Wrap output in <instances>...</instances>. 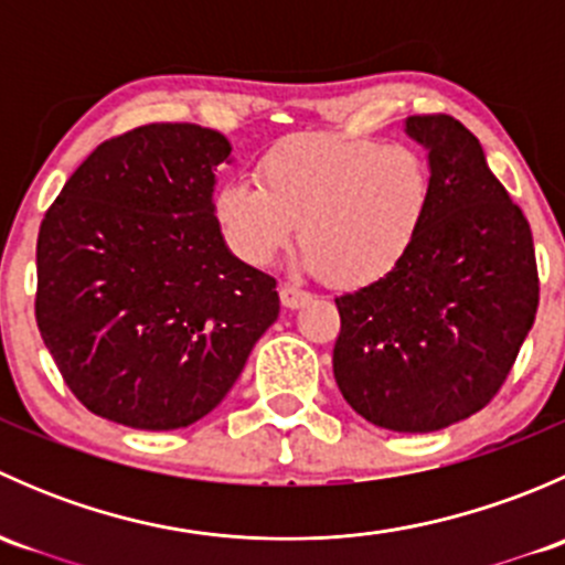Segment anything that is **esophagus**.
Masks as SVG:
<instances>
[{
    "mask_svg": "<svg viewBox=\"0 0 565 565\" xmlns=\"http://www.w3.org/2000/svg\"><path fill=\"white\" fill-rule=\"evenodd\" d=\"M278 295H281V303L287 306V309H300V306L311 298V295L306 292V289H300L298 284H281Z\"/></svg>",
    "mask_w": 565,
    "mask_h": 565,
    "instance_id": "34e87169",
    "label": "esophagus"
}]
</instances>
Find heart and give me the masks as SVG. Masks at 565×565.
<instances>
[{
  "instance_id": "1",
  "label": "heart",
  "mask_w": 565,
  "mask_h": 565,
  "mask_svg": "<svg viewBox=\"0 0 565 565\" xmlns=\"http://www.w3.org/2000/svg\"><path fill=\"white\" fill-rule=\"evenodd\" d=\"M256 180H226L213 202L226 246L267 265L300 224L303 265L341 287L391 276L431 207V169L409 145L344 134H292L256 161Z\"/></svg>"
}]
</instances>
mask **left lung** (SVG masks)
<instances>
[{
	"mask_svg": "<svg viewBox=\"0 0 565 565\" xmlns=\"http://www.w3.org/2000/svg\"><path fill=\"white\" fill-rule=\"evenodd\" d=\"M407 134L429 150V218L391 276L335 298L333 374L358 415L424 435L503 388L539 309V267L481 141L451 114H413Z\"/></svg>",
	"mask_w": 565,
	"mask_h": 565,
	"instance_id": "1",
	"label": "left lung"
}]
</instances>
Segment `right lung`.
<instances>
[{"mask_svg":"<svg viewBox=\"0 0 565 565\" xmlns=\"http://www.w3.org/2000/svg\"><path fill=\"white\" fill-rule=\"evenodd\" d=\"M218 130L152 122L89 152L38 235L35 319L73 396L167 431L204 418L278 319L276 278L226 248Z\"/></svg>","mask_w":565,"mask_h":565,"instance_id":"right-lung-1","label":"right lung"}]
</instances>
